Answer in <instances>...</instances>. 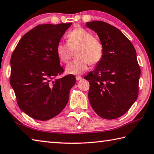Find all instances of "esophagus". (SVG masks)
I'll return each instance as SVG.
<instances>
[{"mask_svg":"<svg viewBox=\"0 0 154 154\" xmlns=\"http://www.w3.org/2000/svg\"><path fill=\"white\" fill-rule=\"evenodd\" d=\"M81 79H82V77L76 76V80L77 81H79V80H81Z\"/></svg>","mask_w":154,"mask_h":154,"instance_id":"esophagus-1","label":"esophagus"}]
</instances>
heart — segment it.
Listing matches in <instances>:
<instances>
[{"label":"heart","instance_id":"heart-1","mask_svg":"<svg viewBox=\"0 0 154 154\" xmlns=\"http://www.w3.org/2000/svg\"><path fill=\"white\" fill-rule=\"evenodd\" d=\"M67 43L59 42L56 47V53L59 61L67 63L71 57V51H76L77 59L66 67L68 74L79 75L85 73L89 68V63L96 65L103 55V45L97 38L87 30L77 27L67 35Z\"/></svg>","mask_w":154,"mask_h":154}]
</instances>
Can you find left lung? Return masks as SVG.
I'll return each mask as SVG.
<instances>
[{
    "instance_id": "obj_1",
    "label": "left lung",
    "mask_w": 154,
    "mask_h": 154,
    "mask_svg": "<svg viewBox=\"0 0 154 154\" xmlns=\"http://www.w3.org/2000/svg\"><path fill=\"white\" fill-rule=\"evenodd\" d=\"M103 45V55L85 79L90 87L88 97L93 109L103 119L122 116L136 101L141 70L136 51L118 29L103 21L86 24Z\"/></svg>"
}]
</instances>
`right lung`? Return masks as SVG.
<instances>
[{"label":"right lung","instance_id":"obj_1","mask_svg":"<svg viewBox=\"0 0 154 154\" xmlns=\"http://www.w3.org/2000/svg\"><path fill=\"white\" fill-rule=\"evenodd\" d=\"M72 23L39 25L20 38L11 59L10 83L20 109L32 118L46 121L61 112L76 82L64 71L56 47Z\"/></svg>","mask_w":154,"mask_h":154}]
</instances>
